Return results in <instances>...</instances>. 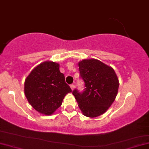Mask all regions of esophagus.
I'll return each instance as SVG.
<instances>
[{
	"label": "esophagus",
	"instance_id": "esophagus-1",
	"mask_svg": "<svg viewBox=\"0 0 149 149\" xmlns=\"http://www.w3.org/2000/svg\"><path fill=\"white\" fill-rule=\"evenodd\" d=\"M74 87H75V86H74V84H71V85H70V88H71V89H72V90H74Z\"/></svg>",
	"mask_w": 149,
	"mask_h": 149
}]
</instances>
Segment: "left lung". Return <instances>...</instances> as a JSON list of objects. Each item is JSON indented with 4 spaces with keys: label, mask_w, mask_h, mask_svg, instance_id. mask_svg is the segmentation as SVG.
Instances as JSON below:
<instances>
[{
    "label": "left lung",
    "mask_w": 149,
    "mask_h": 149,
    "mask_svg": "<svg viewBox=\"0 0 149 149\" xmlns=\"http://www.w3.org/2000/svg\"><path fill=\"white\" fill-rule=\"evenodd\" d=\"M79 66L85 89L79 92L75 89L72 94L84 116L97 117L115 100L119 87L117 75L111 66L96 59L83 60Z\"/></svg>",
    "instance_id": "1"
}]
</instances>
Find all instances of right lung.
<instances>
[{"label":"right lung","mask_w":149,"mask_h":149,"mask_svg":"<svg viewBox=\"0 0 149 149\" xmlns=\"http://www.w3.org/2000/svg\"><path fill=\"white\" fill-rule=\"evenodd\" d=\"M25 95L36 111L51 115L62 105L64 97L72 91L60 72L59 64L44 62L31 71L25 81Z\"/></svg>","instance_id":"right-lung-1"}]
</instances>
